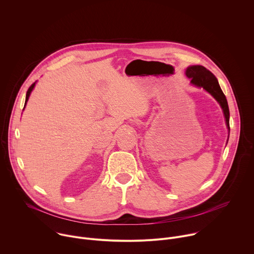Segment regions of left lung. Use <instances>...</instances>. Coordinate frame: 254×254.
Here are the masks:
<instances>
[{"mask_svg":"<svg viewBox=\"0 0 254 254\" xmlns=\"http://www.w3.org/2000/svg\"><path fill=\"white\" fill-rule=\"evenodd\" d=\"M186 75L188 78L190 79V84L204 89L206 92H208L220 105L224 119L225 124L228 129V137H229V109L227 100L225 98V95L223 94L218 81L216 77L205 67L201 65H190L188 66L186 69ZM228 141V140H227ZM227 143V142H226Z\"/></svg>","mask_w":254,"mask_h":254,"instance_id":"obj_1","label":"left lung"}]
</instances>
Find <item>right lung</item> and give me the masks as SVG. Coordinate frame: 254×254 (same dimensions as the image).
<instances>
[{
    "label": "right lung",
    "instance_id": "1",
    "mask_svg": "<svg viewBox=\"0 0 254 254\" xmlns=\"http://www.w3.org/2000/svg\"><path fill=\"white\" fill-rule=\"evenodd\" d=\"M36 83H37V81H36L34 84H32V85H31V87L29 88V90L27 91V95H26V102H25V106H24V109H25V107H26V105H27V102H28V100H29V98H30V95H31L32 91L34 90V88H35V86H36Z\"/></svg>",
    "mask_w": 254,
    "mask_h": 254
}]
</instances>
